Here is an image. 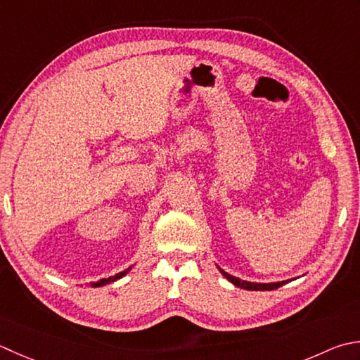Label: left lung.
<instances>
[{
  "label": "left lung",
  "instance_id": "obj_1",
  "mask_svg": "<svg viewBox=\"0 0 360 360\" xmlns=\"http://www.w3.org/2000/svg\"><path fill=\"white\" fill-rule=\"evenodd\" d=\"M218 270H220V273L229 281V283H232L236 287L245 288V290H274V288H278L292 281V279H285V281H278V283H251V281H245V279L232 276V274L226 273L223 269H220V266H218Z\"/></svg>",
  "mask_w": 360,
  "mask_h": 360
}]
</instances>
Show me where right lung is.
I'll return each mask as SVG.
<instances>
[{"label":"right lung","mask_w":360,"mask_h":360,"mask_svg":"<svg viewBox=\"0 0 360 360\" xmlns=\"http://www.w3.org/2000/svg\"><path fill=\"white\" fill-rule=\"evenodd\" d=\"M134 265H131L129 269H126V270H123V271H120V273H117V274H114V276H109V278H104V279H100V281H91V283L89 284L90 287H103V285H105V284H110V283H115V281H118L120 278H123L124 274H128L129 271H131V269H132Z\"/></svg>","instance_id":"1"}]
</instances>
